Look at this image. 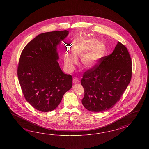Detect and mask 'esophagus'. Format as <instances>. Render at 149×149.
Returning a JSON list of instances; mask_svg holds the SVG:
<instances>
[{"label":"esophagus","mask_w":149,"mask_h":149,"mask_svg":"<svg viewBox=\"0 0 149 149\" xmlns=\"http://www.w3.org/2000/svg\"><path fill=\"white\" fill-rule=\"evenodd\" d=\"M73 82L74 84L78 83V82H79V80H78V79L77 78L74 77V78H73Z\"/></svg>","instance_id":"esophagus-1"}]
</instances>
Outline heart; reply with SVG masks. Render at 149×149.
Returning a JSON list of instances; mask_svg holds the SVG:
<instances>
[{
  "instance_id": "1",
  "label": "heart",
  "mask_w": 149,
  "mask_h": 149,
  "mask_svg": "<svg viewBox=\"0 0 149 149\" xmlns=\"http://www.w3.org/2000/svg\"><path fill=\"white\" fill-rule=\"evenodd\" d=\"M72 52L64 55V62L69 70L73 69L77 63V55L80 56L82 65L87 69H92L99 63L104 55L106 46L102 41H97L94 38L82 37L76 39L71 45Z\"/></svg>"
}]
</instances>
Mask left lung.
<instances>
[{
  "mask_svg": "<svg viewBox=\"0 0 149 149\" xmlns=\"http://www.w3.org/2000/svg\"><path fill=\"white\" fill-rule=\"evenodd\" d=\"M101 63L84 73L82 105L91 112L113 108L120 100L132 77V61L127 48L120 42L112 54L102 57Z\"/></svg>",
  "mask_w": 149,
  "mask_h": 149,
  "instance_id": "1",
  "label": "left lung"
}]
</instances>
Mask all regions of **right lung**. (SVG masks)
<instances>
[{
    "label": "right lung",
    "instance_id": "1",
    "mask_svg": "<svg viewBox=\"0 0 149 149\" xmlns=\"http://www.w3.org/2000/svg\"><path fill=\"white\" fill-rule=\"evenodd\" d=\"M67 30L36 36L21 54L17 76L26 100L41 112L54 110L72 86V77L63 72L57 61V46L69 35Z\"/></svg>",
    "mask_w": 149,
    "mask_h": 149
}]
</instances>
